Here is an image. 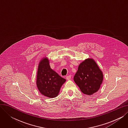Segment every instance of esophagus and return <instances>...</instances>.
<instances>
[{
	"mask_svg": "<svg viewBox=\"0 0 128 128\" xmlns=\"http://www.w3.org/2000/svg\"><path fill=\"white\" fill-rule=\"evenodd\" d=\"M67 80H70L71 78V75H69V76H67L66 77Z\"/></svg>",
	"mask_w": 128,
	"mask_h": 128,
	"instance_id": "1",
	"label": "esophagus"
}]
</instances>
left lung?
<instances>
[{
    "label": "left lung",
    "mask_w": 128,
    "mask_h": 128,
    "mask_svg": "<svg viewBox=\"0 0 128 128\" xmlns=\"http://www.w3.org/2000/svg\"><path fill=\"white\" fill-rule=\"evenodd\" d=\"M103 77V72L95 60L88 58L79 64L74 80L84 94L90 96L98 91Z\"/></svg>",
    "instance_id": "8db88e82"
}]
</instances>
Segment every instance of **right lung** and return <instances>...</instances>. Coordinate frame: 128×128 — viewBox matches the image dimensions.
I'll list each match as a JSON object with an SVG mask.
<instances>
[{"instance_id": "right-lung-1", "label": "right lung", "mask_w": 128, "mask_h": 128, "mask_svg": "<svg viewBox=\"0 0 128 128\" xmlns=\"http://www.w3.org/2000/svg\"><path fill=\"white\" fill-rule=\"evenodd\" d=\"M65 82V79L51 68L48 58H42L38 63L36 77V85L40 93L49 98H56Z\"/></svg>"}]
</instances>
